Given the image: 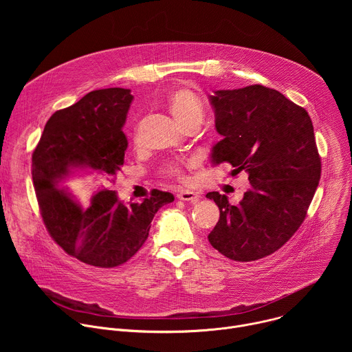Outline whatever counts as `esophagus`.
I'll list each match as a JSON object with an SVG mask.
<instances>
[{
    "label": "esophagus",
    "instance_id": "1",
    "mask_svg": "<svg viewBox=\"0 0 352 352\" xmlns=\"http://www.w3.org/2000/svg\"><path fill=\"white\" fill-rule=\"evenodd\" d=\"M177 197L179 200H184V202L196 204L197 200L200 199V195L197 192H193V190H181V192L177 193Z\"/></svg>",
    "mask_w": 352,
    "mask_h": 352
}]
</instances>
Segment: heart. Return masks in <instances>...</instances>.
<instances>
[{"label": "heart", "mask_w": 352, "mask_h": 352, "mask_svg": "<svg viewBox=\"0 0 352 352\" xmlns=\"http://www.w3.org/2000/svg\"><path fill=\"white\" fill-rule=\"evenodd\" d=\"M166 106L177 122L182 126L200 125L204 120V107L196 94L185 87L174 89L166 97ZM162 174L168 178L185 181L184 170L178 163H167L162 167Z\"/></svg>", "instance_id": "b5f03b06"}]
</instances>
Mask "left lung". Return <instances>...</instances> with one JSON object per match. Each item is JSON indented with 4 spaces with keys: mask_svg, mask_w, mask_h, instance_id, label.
Returning <instances> with one entry per match:
<instances>
[{
    "mask_svg": "<svg viewBox=\"0 0 352 352\" xmlns=\"http://www.w3.org/2000/svg\"><path fill=\"white\" fill-rule=\"evenodd\" d=\"M216 131L212 162L245 171L250 188L238 205L209 192L220 219L209 242L226 258L258 261L280 249L305 220L320 179V157L307 110L262 85L209 96Z\"/></svg>",
    "mask_w": 352,
    "mask_h": 352,
    "instance_id": "1",
    "label": "left lung"
}]
</instances>
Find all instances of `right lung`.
<instances>
[{"mask_svg":"<svg viewBox=\"0 0 352 352\" xmlns=\"http://www.w3.org/2000/svg\"><path fill=\"white\" fill-rule=\"evenodd\" d=\"M129 89L93 90L47 121L32 155V177L44 226L65 252L96 267L129 261L148 236L150 223L174 195L153 189L124 204L113 185L124 164L122 132Z\"/></svg>","mask_w":352,"mask_h":352,"instance_id":"obj_1","label":"right lung"}]
</instances>
